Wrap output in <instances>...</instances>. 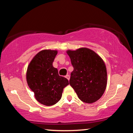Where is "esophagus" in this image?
<instances>
[{
    "mask_svg": "<svg viewBox=\"0 0 133 133\" xmlns=\"http://www.w3.org/2000/svg\"><path fill=\"white\" fill-rule=\"evenodd\" d=\"M65 78H66L68 79V80H69V79H70V75H65Z\"/></svg>",
    "mask_w": 133,
    "mask_h": 133,
    "instance_id": "obj_1",
    "label": "esophagus"
}]
</instances>
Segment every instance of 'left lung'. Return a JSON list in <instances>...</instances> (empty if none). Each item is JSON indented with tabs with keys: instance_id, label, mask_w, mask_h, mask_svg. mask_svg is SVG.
I'll use <instances>...</instances> for the list:
<instances>
[{
	"instance_id": "obj_1",
	"label": "left lung",
	"mask_w": 133,
	"mask_h": 133,
	"mask_svg": "<svg viewBox=\"0 0 133 133\" xmlns=\"http://www.w3.org/2000/svg\"><path fill=\"white\" fill-rule=\"evenodd\" d=\"M67 54L74 68L70 85L82 102H95L107 88V71L103 60L93 50L85 47L69 50Z\"/></svg>"
}]
</instances>
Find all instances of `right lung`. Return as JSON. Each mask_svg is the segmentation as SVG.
<instances>
[{"label": "right lung", "instance_id": "1", "mask_svg": "<svg viewBox=\"0 0 133 133\" xmlns=\"http://www.w3.org/2000/svg\"><path fill=\"white\" fill-rule=\"evenodd\" d=\"M57 50H43L38 53L27 68V84L35 94L36 100L45 106L59 102L63 89L69 84L68 79L59 76L53 66Z\"/></svg>", "mask_w": 133, "mask_h": 133}]
</instances>
